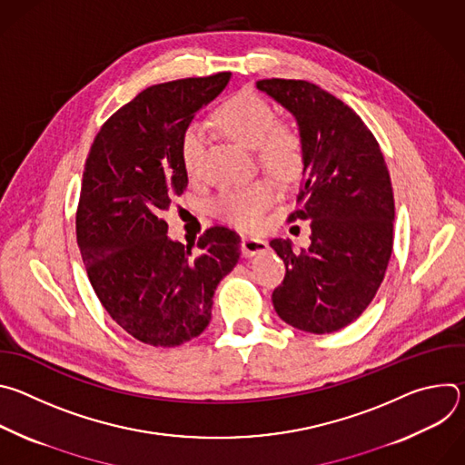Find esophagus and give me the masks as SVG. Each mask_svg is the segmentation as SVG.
I'll use <instances>...</instances> for the list:
<instances>
[{
  "label": "esophagus",
  "instance_id": "obj_1",
  "mask_svg": "<svg viewBox=\"0 0 465 465\" xmlns=\"http://www.w3.org/2000/svg\"><path fill=\"white\" fill-rule=\"evenodd\" d=\"M269 250V242L262 239H255V237H242L241 239V252L244 257H252L255 253H262Z\"/></svg>",
  "mask_w": 465,
  "mask_h": 465
}]
</instances>
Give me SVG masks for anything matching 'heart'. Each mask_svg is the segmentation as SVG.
I'll list each match as a JSON object with an SVG mask.
<instances>
[{
	"mask_svg": "<svg viewBox=\"0 0 465 465\" xmlns=\"http://www.w3.org/2000/svg\"><path fill=\"white\" fill-rule=\"evenodd\" d=\"M215 123L230 138L255 149L259 163L280 180L294 178L303 163V143L298 130L280 123L274 108L253 92H239L224 101L213 114ZM206 151L204 132L191 124L182 136L180 156L189 178L203 173ZM276 201V187L271 180H253L221 191L213 201V213L242 230L259 224L262 213Z\"/></svg>",
	"mask_w": 465,
	"mask_h": 465,
	"instance_id": "heart-1",
	"label": "heart"
}]
</instances>
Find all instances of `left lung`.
I'll return each instance as SVG.
<instances>
[{
	"label": "left lung",
	"mask_w": 465,
	"mask_h": 465,
	"mask_svg": "<svg viewBox=\"0 0 465 465\" xmlns=\"http://www.w3.org/2000/svg\"><path fill=\"white\" fill-rule=\"evenodd\" d=\"M257 88L298 121L303 173L289 221L311 219V246H271L285 262L276 312L305 333H333L357 320L379 291L393 244V191L381 147L346 103L307 81L262 79Z\"/></svg>",
	"instance_id": "left-lung-1"
}]
</instances>
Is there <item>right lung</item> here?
Segmentation results:
<instances>
[{"instance_id": "right-lung-1", "label": "right lung", "mask_w": 465, "mask_h": 465, "mask_svg": "<svg viewBox=\"0 0 465 465\" xmlns=\"http://www.w3.org/2000/svg\"><path fill=\"white\" fill-rule=\"evenodd\" d=\"M230 77L145 88L104 121L84 163L75 226L88 280L112 320L154 348L203 333L213 292L241 253L239 235L226 226H212L185 246L167 237L163 219L187 187L183 132Z\"/></svg>"}]
</instances>
